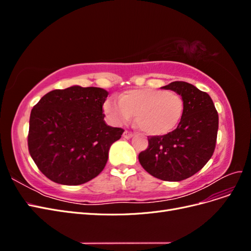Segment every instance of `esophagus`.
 Segmentation results:
<instances>
[{
  "instance_id": "34e87169",
  "label": "esophagus",
  "mask_w": 251,
  "mask_h": 251,
  "mask_svg": "<svg viewBox=\"0 0 251 251\" xmlns=\"http://www.w3.org/2000/svg\"><path fill=\"white\" fill-rule=\"evenodd\" d=\"M134 136V134L132 133V132H128V131H125V133H124V137L126 138V139H130V138H132Z\"/></svg>"
}]
</instances>
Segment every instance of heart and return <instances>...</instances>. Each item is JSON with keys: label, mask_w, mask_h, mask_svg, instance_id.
Instances as JSON below:
<instances>
[{"label": "heart", "mask_w": 251, "mask_h": 251, "mask_svg": "<svg viewBox=\"0 0 251 251\" xmlns=\"http://www.w3.org/2000/svg\"><path fill=\"white\" fill-rule=\"evenodd\" d=\"M103 111L112 124L123 126L136 115V123L151 136H161L178 126L184 112L182 97L170 91L141 88L133 89L119 96V100L109 97Z\"/></svg>", "instance_id": "1"}]
</instances>
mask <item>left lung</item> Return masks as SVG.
Masks as SVG:
<instances>
[{
    "label": "left lung",
    "mask_w": 251,
    "mask_h": 251,
    "mask_svg": "<svg viewBox=\"0 0 251 251\" xmlns=\"http://www.w3.org/2000/svg\"><path fill=\"white\" fill-rule=\"evenodd\" d=\"M181 95L184 112L176 130L149 137L138 156L142 168L164 181H181L199 172L216 148L219 116L210 96L185 81L162 87Z\"/></svg>",
    "instance_id": "obj_1"
}]
</instances>
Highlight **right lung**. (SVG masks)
<instances>
[{
    "instance_id": "add662e5",
    "label": "right lung",
    "mask_w": 251,
    "mask_h": 251,
    "mask_svg": "<svg viewBox=\"0 0 251 251\" xmlns=\"http://www.w3.org/2000/svg\"><path fill=\"white\" fill-rule=\"evenodd\" d=\"M109 95L101 88L72 86L44 95L30 114L28 149L53 182L79 185L98 176L124 130L103 120Z\"/></svg>"
}]
</instances>
